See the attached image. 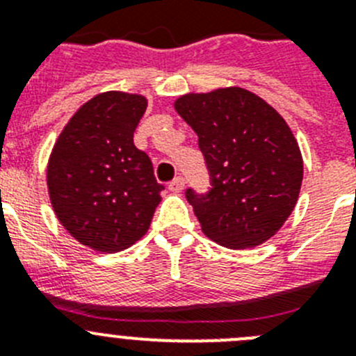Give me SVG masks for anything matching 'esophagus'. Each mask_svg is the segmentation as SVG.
Segmentation results:
<instances>
[{"mask_svg": "<svg viewBox=\"0 0 356 356\" xmlns=\"http://www.w3.org/2000/svg\"><path fill=\"white\" fill-rule=\"evenodd\" d=\"M184 187H185V180L181 178V176L175 178V180L169 184V191H171V193H181V191H184Z\"/></svg>", "mask_w": 356, "mask_h": 356, "instance_id": "1", "label": "esophagus"}]
</instances>
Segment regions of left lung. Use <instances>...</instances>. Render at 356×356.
<instances>
[{
  "mask_svg": "<svg viewBox=\"0 0 356 356\" xmlns=\"http://www.w3.org/2000/svg\"><path fill=\"white\" fill-rule=\"evenodd\" d=\"M176 112L197 134L210 188H187L207 237L244 250L271 238L294 210L303 159L284 118L241 87L185 94Z\"/></svg>",
  "mask_w": 356,
  "mask_h": 356,
  "instance_id": "8db88e82",
  "label": "left lung"
}]
</instances>
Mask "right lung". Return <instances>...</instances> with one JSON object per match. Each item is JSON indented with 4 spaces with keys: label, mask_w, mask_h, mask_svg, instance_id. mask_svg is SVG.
I'll list each match as a JSON object with an SVG mask.
<instances>
[{
    "label": "right lung",
    "mask_w": 356,
    "mask_h": 356,
    "mask_svg": "<svg viewBox=\"0 0 356 356\" xmlns=\"http://www.w3.org/2000/svg\"><path fill=\"white\" fill-rule=\"evenodd\" d=\"M139 94L103 92L69 119L48 163V191L72 237L103 253L127 250L147 232L163 185L134 144L146 112Z\"/></svg>",
    "instance_id": "1"
}]
</instances>
